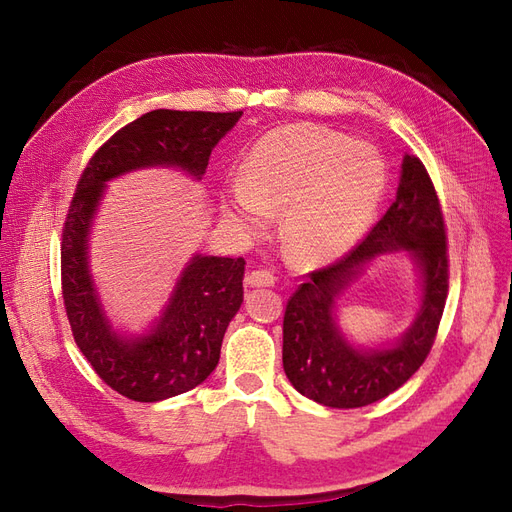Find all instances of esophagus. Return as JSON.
I'll return each mask as SVG.
<instances>
[{
	"instance_id": "obj_1",
	"label": "esophagus",
	"mask_w": 512,
	"mask_h": 512,
	"mask_svg": "<svg viewBox=\"0 0 512 512\" xmlns=\"http://www.w3.org/2000/svg\"><path fill=\"white\" fill-rule=\"evenodd\" d=\"M245 282L250 284V286H254V288H260V286L262 288H269V286L275 284V275L271 271H267V269H256V271L245 275Z\"/></svg>"
}]
</instances>
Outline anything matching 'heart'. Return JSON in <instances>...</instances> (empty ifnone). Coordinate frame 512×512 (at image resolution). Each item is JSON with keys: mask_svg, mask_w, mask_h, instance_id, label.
Listing matches in <instances>:
<instances>
[{"mask_svg": "<svg viewBox=\"0 0 512 512\" xmlns=\"http://www.w3.org/2000/svg\"><path fill=\"white\" fill-rule=\"evenodd\" d=\"M226 211L260 235L281 213L286 256L318 267L344 256L363 237L384 192V164L374 147L352 143L316 123H288L247 151Z\"/></svg>", "mask_w": 512, "mask_h": 512, "instance_id": "1", "label": "heart"}]
</instances>
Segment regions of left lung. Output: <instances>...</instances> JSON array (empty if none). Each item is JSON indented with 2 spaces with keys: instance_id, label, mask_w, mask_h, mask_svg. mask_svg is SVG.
<instances>
[{
  "instance_id": "left-lung-1",
  "label": "left lung",
  "mask_w": 512,
  "mask_h": 512,
  "mask_svg": "<svg viewBox=\"0 0 512 512\" xmlns=\"http://www.w3.org/2000/svg\"><path fill=\"white\" fill-rule=\"evenodd\" d=\"M406 249L424 271V305L413 329L389 351L352 349L332 322L336 294L376 253ZM286 303L284 371L301 395L329 408H361L410 380L436 342L448 294L446 224L425 164L406 156L397 198L367 237L331 265L307 273Z\"/></svg>"
}]
</instances>
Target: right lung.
Masks as SVG:
<instances>
[{
	"label": "right lung",
	"mask_w": 512,
	"mask_h": 512,
	"mask_svg": "<svg viewBox=\"0 0 512 512\" xmlns=\"http://www.w3.org/2000/svg\"><path fill=\"white\" fill-rule=\"evenodd\" d=\"M243 111L158 108L96 149L76 183L61 228V297L76 346L96 374L132 401H160L203 382L220 361L228 322L243 303L245 260L196 256L183 271L156 331L121 339L102 314L87 271V235L104 181L141 166H179L200 177Z\"/></svg>",
	"instance_id": "right-lung-1"
}]
</instances>
